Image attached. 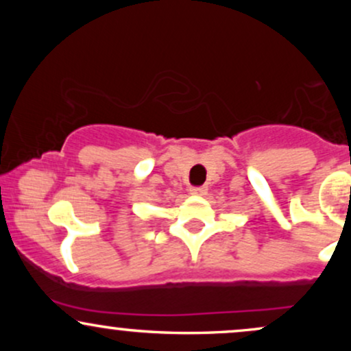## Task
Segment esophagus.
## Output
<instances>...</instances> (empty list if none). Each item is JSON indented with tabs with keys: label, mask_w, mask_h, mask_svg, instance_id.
Returning <instances> with one entry per match:
<instances>
[{
	"label": "esophagus",
	"mask_w": 351,
	"mask_h": 351,
	"mask_svg": "<svg viewBox=\"0 0 351 351\" xmlns=\"http://www.w3.org/2000/svg\"><path fill=\"white\" fill-rule=\"evenodd\" d=\"M189 193L195 196H204L208 193V188L206 186H193V188H189Z\"/></svg>",
	"instance_id": "esophagus-1"
}]
</instances>
